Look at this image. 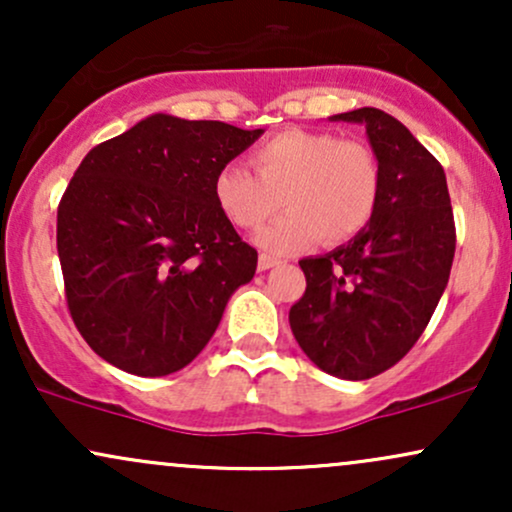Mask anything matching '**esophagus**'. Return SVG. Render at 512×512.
<instances>
[{"mask_svg":"<svg viewBox=\"0 0 512 512\" xmlns=\"http://www.w3.org/2000/svg\"><path fill=\"white\" fill-rule=\"evenodd\" d=\"M276 264H279V260H276V257L267 255V252H262L260 260H257V269H260V272H267V269L276 267Z\"/></svg>","mask_w":512,"mask_h":512,"instance_id":"esophagus-1","label":"esophagus"}]
</instances>
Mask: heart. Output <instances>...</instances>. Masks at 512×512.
I'll list each match as a JSON object with an SVG mask.
<instances>
[{
	"mask_svg": "<svg viewBox=\"0 0 512 512\" xmlns=\"http://www.w3.org/2000/svg\"><path fill=\"white\" fill-rule=\"evenodd\" d=\"M252 168L228 163L214 178V199L243 231L262 228L257 245L274 255L308 248L317 238L346 243L375 216L383 170L375 151L325 129H284L250 154Z\"/></svg>",
	"mask_w": 512,
	"mask_h": 512,
	"instance_id": "1",
	"label": "heart"
}]
</instances>
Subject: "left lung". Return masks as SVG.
I'll return each instance as SVG.
<instances>
[{
  "instance_id": "left-lung-1",
  "label": "left lung",
  "mask_w": 512,
  "mask_h": 512,
  "mask_svg": "<svg viewBox=\"0 0 512 512\" xmlns=\"http://www.w3.org/2000/svg\"><path fill=\"white\" fill-rule=\"evenodd\" d=\"M332 120L361 122L383 170L375 216L354 240L301 260L305 293L289 322L325 373L368 380L409 354L443 296L455 257L445 170L402 122L378 108Z\"/></svg>"
}]
</instances>
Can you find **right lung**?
<instances>
[{
    "mask_svg": "<svg viewBox=\"0 0 512 512\" xmlns=\"http://www.w3.org/2000/svg\"><path fill=\"white\" fill-rule=\"evenodd\" d=\"M262 134L151 115L93 146L57 207V255L76 330L115 368H185L257 269L214 199L216 173Z\"/></svg>",
    "mask_w": 512,
    "mask_h": 512,
    "instance_id": "add662e5",
    "label": "right lung"
}]
</instances>
